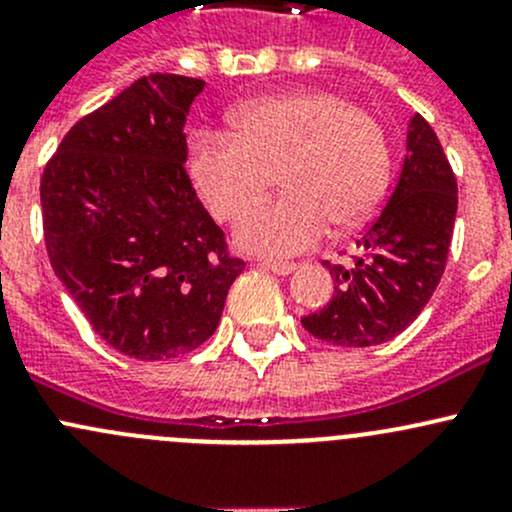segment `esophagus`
<instances>
[{"instance_id": "34e87169", "label": "esophagus", "mask_w": 512, "mask_h": 512, "mask_svg": "<svg viewBox=\"0 0 512 512\" xmlns=\"http://www.w3.org/2000/svg\"><path fill=\"white\" fill-rule=\"evenodd\" d=\"M257 265L267 272H275V275H289V272L297 270V265H294V262H280V260H260Z\"/></svg>"}]
</instances>
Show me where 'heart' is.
<instances>
[{"instance_id": "1", "label": "heart", "mask_w": 512, "mask_h": 512, "mask_svg": "<svg viewBox=\"0 0 512 512\" xmlns=\"http://www.w3.org/2000/svg\"><path fill=\"white\" fill-rule=\"evenodd\" d=\"M232 133L190 143V175L220 220H237L275 185L287 190L247 215L237 245L287 257L317 245L329 225L354 227L381 205L389 146L376 118L327 91H292L242 103Z\"/></svg>"}]
</instances>
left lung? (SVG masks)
<instances>
[{
	"mask_svg": "<svg viewBox=\"0 0 512 512\" xmlns=\"http://www.w3.org/2000/svg\"><path fill=\"white\" fill-rule=\"evenodd\" d=\"M456 210V175L433 128L416 113L399 180L356 240L361 255L352 267L324 262L334 297L302 327L337 347H376L404 332L441 282Z\"/></svg>",
	"mask_w": 512,
	"mask_h": 512,
	"instance_id": "1",
	"label": "left lung"
}]
</instances>
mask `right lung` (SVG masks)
I'll return each mask as SVG.
<instances>
[{
    "instance_id": "right-lung-1",
    "label": "right lung",
    "mask_w": 512,
    "mask_h": 512,
    "mask_svg": "<svg viewBox=\"0 0 512 512\" xmlns=\"http://www.w3.org/2000/svg\"><path fill=\"white\" fill-rule=\"evenodd\" d=\"M205 81L151 74L74 123L41 175L51 267L116 352L173 359L213 337L245 270L185 170Z\"/></svg>"
}]
</instances>
